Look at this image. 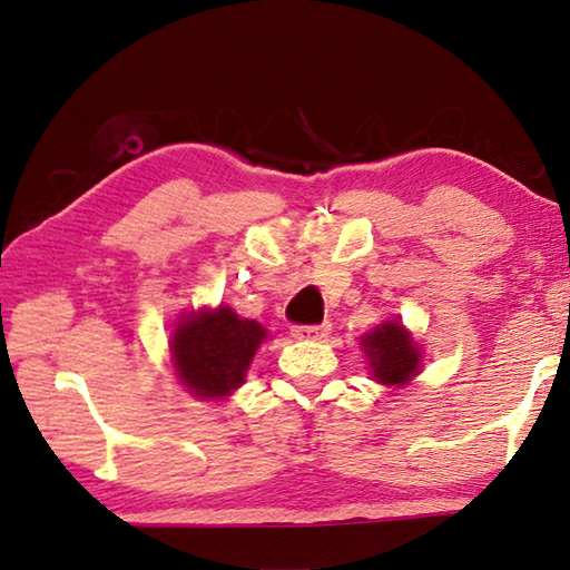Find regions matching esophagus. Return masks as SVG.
Wrapping results in <instances>:
<instances>
[{
  "label": "esophagus",
  "instance_id": "34e87169",
  "mask_svg": "<svg viewBox=\"0 0 570 570\" xmlns=\"http://www.w3.org/2000/svg\"><path fill=\"white\" fill-rule=\"evenodd\" d=\"M327 331H331V325H295L293 337L295 341L315 343V341H323V337H327Z\"/></svg>",
  "mask_w": 570,
  "mask_h": 570
}]
</instances>
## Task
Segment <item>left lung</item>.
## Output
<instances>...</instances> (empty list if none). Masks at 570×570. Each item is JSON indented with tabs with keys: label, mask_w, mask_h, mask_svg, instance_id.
Segmentation results:
<instances>
[{
	"label": "left lung",
	"mask_w": 570,
	"mask_h": 570,
	"mask_svg": "<svg viewBox=\"0 0 570 570\" xmlns=\"http://www.w3.org/2000/svg\"><path fill=\"white\" fill-rule=\"evenodd\" d=\"M373 381L383 385H407L421 371V347L401 321H385L361 337Z\"/></svg>",
	"instance_id": "left-lung-1"
}]
</instances>
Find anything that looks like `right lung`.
<instances>
[{
    "instance_id": "right-lung-1",
    "label": "right lung",
    "mask_w": 570,
    "mask_h": 570,
    "mask_svg": "<svg viewBox=\"0 0 570 570\" xmlns=\"http://www.w3.org/2000/svg\"><path fill=\"white\" fill-rule=\"evenodd\" d=\"M265 337L263 325L239 317L227 305L185 315L169 341L179 383L199 401H223L245 383Z\"/></svg>"
}]
</instances>
